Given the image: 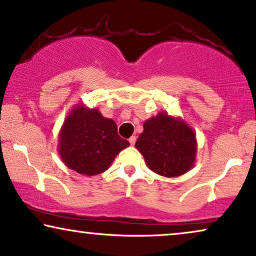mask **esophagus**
I'll use <instances>...</instances> for the list:
<instances>
[{
    "mask_svg": "<svg viewBox=\"0 0 256 256\" xmlns=\"http://www.w3.org/2000/svg\"><path fill=\"white\" fill-rule=\"evenodd\" d=\"M135 142H136V136H130V138H129V144L134 146Z\"/></svg>",
    "mask_w": 256,
    "mask_h": 256,
    "instance_id": "esophagus-1",
    "label": "esophagus"
}]
</instances>
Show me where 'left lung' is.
<instances>
[{
    "label": "left lung",
    "instance_id": "left-lung-1",
    "mask_svg": "<svg viewBox=\"0 0 256 256\" xmlns=\"http://www.w3.org/2000/svg\"><path fill=\"white\" fill-rule=\"evenodd\" d=\"M196 135L182 118L158 112L144 124L135 147L148 168L161 176L175 178L193 168Z\"/></svg>",
    "mask_w": 256,
    "mask_h": 256
}]
</instances>
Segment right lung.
I'll return each instance as SVG.
<instances>
[{
    "label": "right lung",
    "instance_id": "add662e5",
    "mask_svg": "<svg viewBox=\"0 0 256 256\" xmlns=\"http://www.w3.org/2000/svg\"><path fill=\"white\" fill-rule=\"evenodd\" d=\"M129 142L118 134L112 118L98 109L76 106L66 118L58 135V152L68 168L82 175L101 174Z\"/></svg>",
    "mask_w": 256,
    "mask_h": 256
}]
</instances>
